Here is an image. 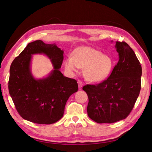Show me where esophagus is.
<instances>
[{
	"mask_svg": "<svg viewBox=\"0 0 152 152\" xmlns=\"http://www.w3.org/2000/svg\"><path fill=\"white\" fill-rule=\"evenodd\" d=\"M77 83H78V85H79V88H81V87H82V85H83V84H82V82L80 80H78Z\"/></svg>",
	"mask_w": 152,
	"mask_h": 152,
	"instance_id": "esophagus-1",
	"label": "esophagus"
}]
</instances>
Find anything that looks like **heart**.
Here are the masks:
<instances>
[{
    "label": "heart",
    "instance_id": "b5f03b06",
    "mask_svg": "<svg viewBox=\"0 0 152 152\" xmlns=\"http://www.w3.org/2000/svg\"><path fill=\"white\" fill-rule=\"evenodd\" d=\"M65 66L70 72H77L80 67L85 68L84 75L89 81L104 80L111 73L114 61L107 55L89 47H80L73 52V57L66 58Z\"/></svg>",
    "mask_w": 152,
    "mask_h": 152
}]
</instances>
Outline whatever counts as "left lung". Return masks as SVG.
<instances>
[{
  "mask_svg": "<svg viewBox=\"0 0 152 152\" xmlns=\"http://www.w3.org/2000/svg\"><path fill=\"white\" fill-rule=\"evenodd\" d=\"M119 60L107 79L96 85L87 84V112L94 122L114 123L125 119L134 107L141 90V64L125 42L115 44Z\"/></svg>",
  "mask_w": 152,
  "mask_h": 152,
  "instance_id": "left-lung-1",
  "label": "left lung"
}]
</instances>
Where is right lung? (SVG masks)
<instances>
[{
  "label": "right lung",
  "mask_w": 152,
  "mask_h": 152,
  "mask_svg": "<svg viewBox=\"0 0 152 152\" xmlns=\"http://www.w3.org/2000/svg\"><path fill=\"white\" fill-rule=\"evenodd\" d=\"M63 50L56 44L42 40L29 43L14 59L10 67L9 92L20 116L30 122L51 124L60 119L69 97L78 91L77 80L65 77L59 69ZM44 53L51 59L54 70L47 77L35 80L30 71L31 55Z\"/></svg>",
  "instance_id": "add662e5"
}]
</instances>
